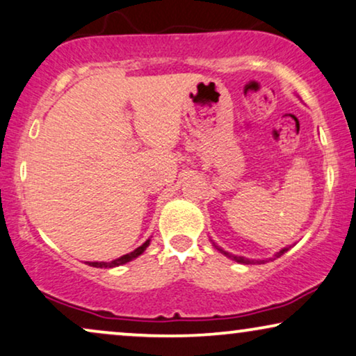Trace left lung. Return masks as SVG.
I'll return each mask as SVG.
<instances>
[{
    "label": "left lung",
    "mask_w": 356,
    "mask_h": 356,
    "mask_svg": "<svg viewBox=\"0 0 356 356\" xmlns=\"http://www.w3.org/2000/svg\"><path fill=\"white\" fill-rule=\"evenodd\" d=\"M210 241H211V239H210ZM211 244L215 245V249L220 250V252H221L222 255H226L227 259L234 260V262H238V264H244V265H252V264H265V262H268V260H275V259L282 257L283 254L288 252V250H290V249L293 248V245H295V244H293V245H286V248H283V249L278 250V252L275 254L273 257H268V259H248V257H243V255H234V254H231V252H226L225 249H221L220 245H216L215 243H213V241H211Z\"/></svg>",
    "instance_id": "1"
}]
</instances>
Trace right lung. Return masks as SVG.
Wrapping results in <instances>:
<instances>
[{"label":"right lung","mask_w":356,"mask_h":356,"mask_svg":"<svg viewBox=\"0 0 356 356\" xmlns=\"http://www.w3.org/2000/svg\"><path fill=\"white\" fill-rule=\"evenodd\" d=\"M151 243V238L146 239L143 244L140 245V248H136L134 252H129L125 255H122V257H118L115 260H112V262H86L88 265H91V267H96V268H113V267H118V265H123V264H129L130 260H134L136 257H140L141 254L145 252L146 248H148Z\"/></svg>","instance_id":"add662e5"}]
</instances>
